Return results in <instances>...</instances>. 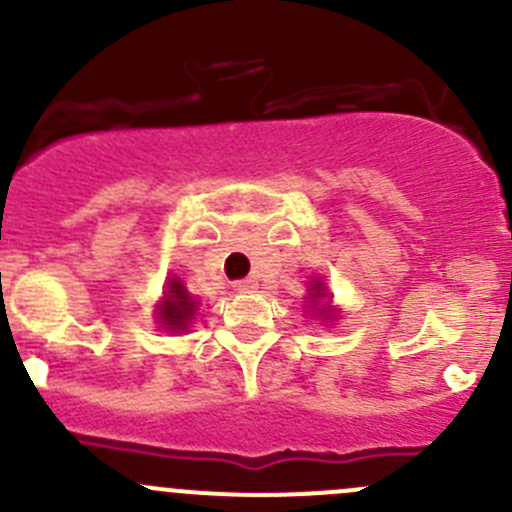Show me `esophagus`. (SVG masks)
Wrapping results in <instances>:
<instances>
[{"label":"esophagus","instance_id":"esophagus-1","mask_svg":"<svg viewBox=\"0 0 512 512\" xmlns=\"http://www.w3.org/2000/svg\"><path fill=\"white\" fill-rule=\"evenodd\" d=\"M232 287H235L237 292H252V289H257V282H255V280H250V277H247V280H237V282H232Z\"/></svg>","mask_w":512,"mask_h":512}]
</instances>
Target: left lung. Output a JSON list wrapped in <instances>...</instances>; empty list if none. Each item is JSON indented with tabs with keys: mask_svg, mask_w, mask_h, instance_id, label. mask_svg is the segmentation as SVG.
<instances>
[{
	"mask_svg": "<svg viewBox=\"0 0 512 512\" xmlns=\"http://www.w3.org/2000/svg\"><path fill=\"white\" fill-rule=\"evenodd\" d=\"M312 289H314V292H312V294H309V297H312V299H319V294H322V292H324L322 282H317V285H312Z\"/></svg>",
	"mask_w": 512,
	"mask_h": 512,
	"instance_id": "left-lung-1",
	"label": "left lung"
}]
</instances>
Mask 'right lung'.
<instances>
[{
	"label": "right lung",
	"instance_id": "add662e5",
	"mask_svg": "<svg viewBox=\"0 0 512 512\" xmlns=\"http://www.w3.org/2000/svg\"><path fill=\"white\" fill-rule=\"evenodd\" d=\"M195 299L185 292V287L180 285V280H170L168 294H165V302L160 307V319H163L165 327L170 332H178V329L188 327V322L195 314Z\"/></svg>",
	"mask_w": 512,
	"mask_h": 512
}]
</instances>
